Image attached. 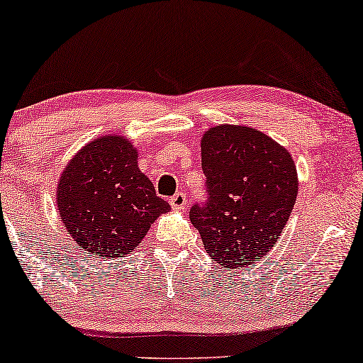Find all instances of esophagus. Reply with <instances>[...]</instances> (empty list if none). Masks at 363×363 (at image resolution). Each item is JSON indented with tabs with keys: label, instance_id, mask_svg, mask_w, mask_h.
<instances>
[{
	"label": "esophagus",
	"instance_id": "obj_1",
	"mask_svg": "<svg viewBox=\"0 0 363 363\" xmlns=\"http://www.w3.org/2000/svg\"><path fill=\"white\" fill-rule=\"evenodd\" d=\"M170 205L173 210H185L186 206L185 193H177V195H173L170 199Z\"/></svg>",
	"mask_w": 363,
	"mask_h": 363
}]
</instances>
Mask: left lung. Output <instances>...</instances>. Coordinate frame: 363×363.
<instances>
[{"mask_svg": "<svg viewBox=\"0 0 363 363\" xmlns=\"http://www.w3.org/2000/svg\"><path fill=\"white\" fill-rule=\"evenodd\" d=\"M208 201L190 220L206 253L225 268H243L272 250L294 210L298 177L285 147L243 125L211 126L201 136Z\"/></svg>", "mask_w": 363, "mask_h": 363, "instance_id": "left-lung-1", "label": "left lung"}]
</instances>
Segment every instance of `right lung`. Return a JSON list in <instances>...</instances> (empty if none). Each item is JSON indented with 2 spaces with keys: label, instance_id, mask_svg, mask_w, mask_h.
<instances>
[{
  "label": "right lung",
  "instance_id": "1",
  "mask_svg": "<svg viewBox=\"0 0 363 363\" xmlns=\"http://www.w3.org/2000/svg\"><path fill=\"white\" fill-rule=\"evenodd\" d=\"M56 205L69 237L95 257L118 258L170 211L138 168V150L121 135L89 141L61 172Z\"/></svg>",
  "mask_w": 363,
  "mask_h": 363
}]
</instances>
